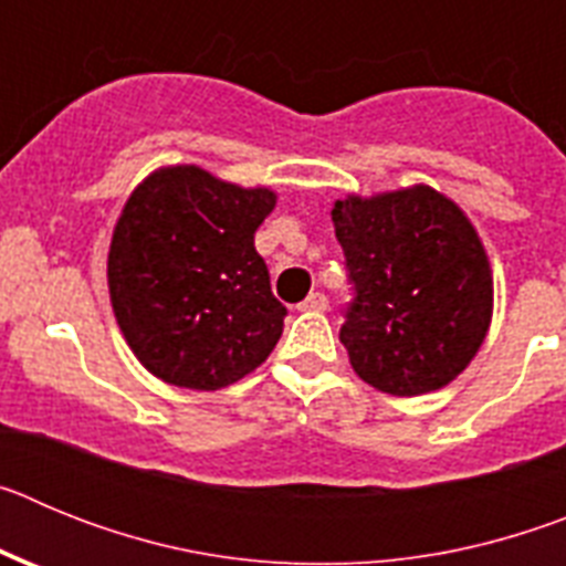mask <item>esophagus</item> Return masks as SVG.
Masks as SVG:
<instances>
[{"label": "esophagus", "instance_id": "1", "mask_svg": "<svg viewBox=\"0 0 566 566\" xmlns=\"http://www.w3.org/2000/svg\"><path fill=\"white\" fill-rule=\"evenodd\" d=\"M300 308H303V312H326L328 297L323 292H312L303 303H300Z\"/></svg>", "mask_w": 566, "mask_h": 566}]
</instances>
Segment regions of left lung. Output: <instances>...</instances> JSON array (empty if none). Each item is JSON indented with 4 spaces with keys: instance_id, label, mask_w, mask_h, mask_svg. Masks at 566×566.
Here are the masks:
<instances>
[{
    "instance_id": "1",
    "label": "left lung",
    "mask_w": 566,
    "mask_h": 566,
    "mask_svg": "<svg viewBox=\"0 0 566 566\" xmlns=\"http://www.w3.org/2000/svg\"><path fill=\"white\" fill-rule=\"evenodd\" d=\"M352 303L339 343L377 391L419 397L468 368L490 326L493 277L476 229L431 187L332 209Z\"/></svg>"
}]
</instances>
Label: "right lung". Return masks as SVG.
Here are the masks:
<instances>
[{
  "instance_id": "right-lung-1",
  "label": "right lung",
  "mask_w": 566,
  "mask_h": 566,
  "mask_svg": "<svg viewBox=\"0 0 566 566\" xmlns=\"http://www.w3.org/2000/svg\"><path fill=\"white\" fill-rule=\"evenodd\" d=\"M274 192L198 167L158 169L129 195L107 258L109 300L147 371L218 391L254 371L283 334L254 232Z\"/></svg>"
}]
</instances>
